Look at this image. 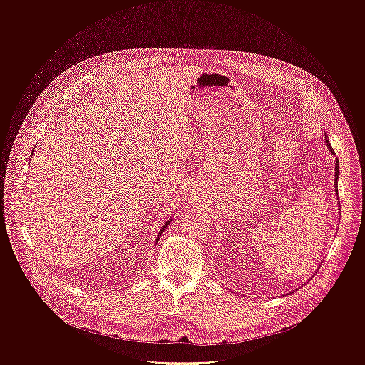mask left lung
Here are the masks:
<instances>
[{
    "instance_id": "8db88e82",
    "label": "left lung",
    "mask_w": 365,
    "mask_h": 365,
    "mask_svg": "<svg viewBox=\"0 0 365 365\" xmlns=\"http://www.w3.org/2000/svg\"><path fill=\"white\" fill-rule=\"evenodd\" d=\"M324 141H326V145H327V149L332 152V155L335 157V152H334V148L330 146V143H329V137H327V134L324 132ZM335 192H338V178H339V161H338V158H335ZM336 200H339V197H336ZM339 202V201H338ZM339 210V208H338Z\"/></svg>"
}]
</instances>
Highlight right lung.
Here are the masks:
<instances>
[{
	"mask_svg": "<svg viewBox=\"0 0 365 365\" xmlns=\"http://www.w3.org/2000/svg\"><path fill=\"white\" fill-rule=\"evenodd\" d=\"M169 224H170V219L169 220H165V224L161 227V230H160V233H158V236H157V244H158V239H160V236H161V233H163V231L165 230V228H168L169 227Z\"/></svg>",
	"mask_w": 365,
	"mask_h": 365,
	"instance_id": "right-lung-1",
	"label": "right lung"
}]
</instances>
